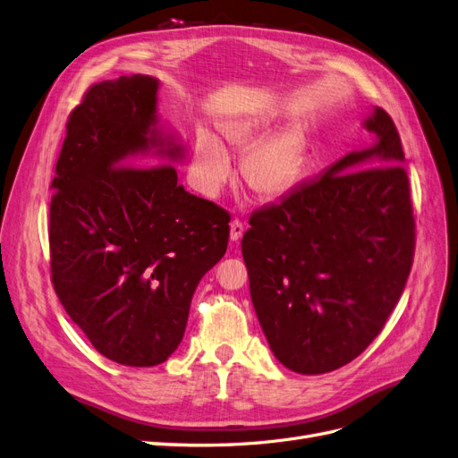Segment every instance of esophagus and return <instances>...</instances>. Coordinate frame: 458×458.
I'll return each mask as SVG.
<instances>
[{
    "label": "esophagus",
    "instance_id": "1",
    "mask_svg": "<svg viewBox=\"0 0 458 458\" xmlns=\"http://www.w3.org/2000/svg\"><path fill=\"white\" fill-rule=\"evenodd\" d=\"M243 225L240 220H232L230 222V242L232 243H240L242 236H243Z\"/></svg>",
    "mask_w": 458,
    "mask_h": 458
}]
</instances>
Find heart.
Listing matches in <instances>:
<instances>
[{
    "instance_id": "heart-1",
    "label": "heart",
    "mask_w": 458,
    "mask_h": 458,
    "mask_svg": "<svg viewBox=\"0 0 458 458\" xmlns=\"http://www.w3.org/2000/svg\"><path fill=\"white\" fill-rule=\"evenodd\" d=\"M276 126L278 116L270 113L233 116L220 126L228 146L245 151L240 166L243 184L263 201H278L292 193L305 165V130L287 126L272 135ZM191 163L199 191L207 198H216L232 174V159L225 143L207 128H199Z\"/></svg>"
}]
</instances>
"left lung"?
Here are the masks:
<instances>
[{"label": "left lung", "mask_w": 458, "mask_h": 458, "mask_svg": "<svg viewBox=\"0 0 458 458\" xmlns=\"http://www.w3.org/2000/svg\"><path fill=\"white\" fill-rule=\"evenodd\" d=\"M369 148L253 213L242 253L270 351L297 374L345 367L382 332L414 255L409 178L397 128L374 107Z\"/></svg>", "instance_id": "left-lung-1"}]
</instances>
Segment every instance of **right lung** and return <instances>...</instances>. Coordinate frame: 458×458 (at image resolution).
Segmentation results:
<instances>
[{"label":"right lung","instance_id":"right-lung-1","mask_svg":"<svg viewBox=\"0 0 458 458\" xmlns=\"http://www.w3.org/2000/svg\"><path fill=\"white\" fill-rule=\"evenodd\" d=\"M159 88L149 74L91 86L51 182L55 293L91 345L124 367L173 355L230 236L228 213L178 184L186 146L161 123Z\"/></svg>","mask_w":458,"mask_h":458}]
</instances>
